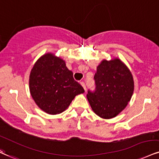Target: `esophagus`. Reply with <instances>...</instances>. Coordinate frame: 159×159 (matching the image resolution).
<instances>
[{
    "label": "esophagus",
    "instance_id": "1",
    "mask_svg": "<svg viewBox=\"0 0 159 159\" xmlns=\"http://www.w3.org/2000/svg\"><path fill=\"white\" fill-rule=\"evenodd\" d=\"M80 84H81V85L82 86V87H84V90L86 91V85H85V83H84V81H81V83H80Z\"/></svg>",
    "mask_w": 159,
    "mask_h": 159
}]
</instances>
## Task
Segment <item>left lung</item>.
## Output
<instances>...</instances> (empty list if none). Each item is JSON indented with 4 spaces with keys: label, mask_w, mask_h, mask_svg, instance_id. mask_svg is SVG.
<instances>
[{
    "label": "left lung",
    "mask_w": 159,
    "mask_h": 159,
    "mask_svg": "<svg viewBox=\"0 0 159 159\" xmlns=\"http://www.w3.org/2000/svg\"><path fill=\"white\" fill-rule=\"evenodd\" d=\"M95 89L87 97L95 113L103 118L116 116L130 101L134 82L133 75L119 59L103 61L94 76Z\"/></svg>",
    "instance_id": "1"
}]
</instances>
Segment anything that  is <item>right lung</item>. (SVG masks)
<instances>
[{"instance_id":"add662e5","label":"right lung","mask_w":159,"mask_h":159,"mask_svg":"<svg viewBox=\"0 0 159 159\" xmlns=\"http://www.w3.org/2000/svg\"><path fill=\"white\" fill-rule=\"evenodd\" d=\"M30 89L36 104L52 115L62 112L75 95L84 92L64 61L50 53L43 55L34 65L30 76Z\"/></svg>"}]
</instances>
